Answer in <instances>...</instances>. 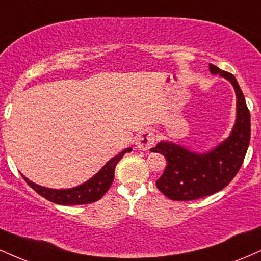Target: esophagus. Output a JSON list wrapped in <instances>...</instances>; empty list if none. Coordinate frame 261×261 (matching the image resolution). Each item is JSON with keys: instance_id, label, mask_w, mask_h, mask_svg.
<instances>
[{"instance_id": "esophagus-1", "label": "esophagus", "mask_w": 261, "mask_h": 261, "mask_svg": "<svg viewBox=\"0 0 261 261\" xmlns=\"http://www.w3.org/2000/svg\"><path fill=\"white\" fill-rule=\"evenodd\" d=\"M155 136L151 130H142L136 140V147L142 151H147L154 145Z\"/></svg>"}]
</instances>
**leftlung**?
<instances>
[{
    "mask_svg": "<svg viewBox=\"0 0 261 261\" xmlns=\"http://www.w3.org/2000/svg\"><path fill=\"white\" fill-rule=\"evenodd\" d=\"M210 72L220 74L234 87L236 124L229 136L206 153L193 152L168 141H161L151 148L167 160L166 169L155 185L168 199L175 201L201 199L222 190L238 173L249 146L250 113L236 77L211 64Z\"/></svg>",
    "mask_w": 261,
    "mask_h": 261,
    "instance_id": "obj_1",
    "label": "left lung"
}]
</instances>
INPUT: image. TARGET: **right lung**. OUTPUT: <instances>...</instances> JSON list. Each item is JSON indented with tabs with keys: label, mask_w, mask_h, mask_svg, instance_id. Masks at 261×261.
<instances>
[{
	"label": "right lung",
	"mask_w": 261,
	"mask_h": 261,
	"mask_svg": "<svg viewBox=\"0 0 261 261\" xmlns=\"http://www.w3.org/2000/svg\"><path fill=\"white\" fill-rule=\"evenodd\" d=\"M127 152H131V148H126L113 157L106 166L101 168L99 172L94 176H92L89 180H87L83 184L79 185L76 188L71 189H50L44 188L40 185L35 184L27 179L24 175L22 174L23 179L28 182V185L32 189L45 197L46 200L51 201L54 203H59V205L65 206H72V205H85V203H92L98 201L103 197L104 194L107 193L108 189L110 188L112 182L114 180V170H115L116 164L121 160L122 155Z\"/></svg>",
	"instance_id": "right-lung-1"
}]
</instances>
